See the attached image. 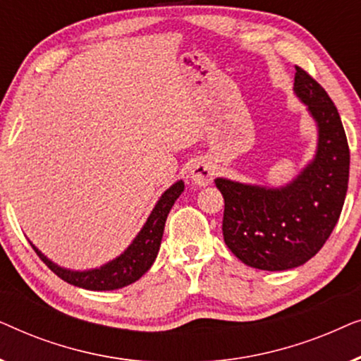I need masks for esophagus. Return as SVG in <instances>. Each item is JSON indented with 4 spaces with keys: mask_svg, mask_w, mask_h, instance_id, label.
<instances>
[{
    "mask_svg": "<svg viewBox=\"0 0 361 361\" xmlns=\"http://www.w3.org/2000/svg\"><path fill=\"white\" fill-rule=\"evenodd\" d=\"M190 179L194 184L197 185H209L212 180H214V176H215V169L212 167V164L209 161H195L194 164H192L190 171Z\"/></svg>",
    "mask_w": 361,
    "mask_h": 361,
    "instance_id": "34e87169",
    "label": "esophagus"
}]
</instances>
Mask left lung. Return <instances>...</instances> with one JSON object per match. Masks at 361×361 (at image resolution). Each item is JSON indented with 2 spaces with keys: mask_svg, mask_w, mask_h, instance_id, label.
<instances>
[{
  "mask_svg": "<svg viewBox=\"0 0 361 361\" xmlns=\"http://www.w3.org/2000/svg\"><path fill=\"white\" fill-rule=\"evenodd\" d=\"M294 92L317 123V152L279 189L215 179L225 200L224 240L251 268L284 271L304 264L329 240L348 189L350 149L337 106L304 68L295 66Z\"/></svg>",
  "mask_w": 361,
  "mask_h": 361,
  "instance_id": "left-lung-1",
  "label": "left lung"
}]
</instances>
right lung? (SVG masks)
<instances>
[{
  "instance_id": "1",
  "label": "right lung",
  "mask_w": 361,
  "mask_h": 361,
  "mask_svg": "<svg viewBox=\"0 0 361 361\" xmlns=\"http://www.w3.org/2000/svg\"><path fill=\"white\" fill-rule=\"evenodd\" d=\"M182 192H184V182L182 180H177L174 185H171L157 200L149 219L146 220L145 226L133 240V243L125 250V253H121L118 258L100 266V268L88 271H71L61 268L51 259H47V256H44L32 243L31 246L39 258L46 263L47 268L68 284L88 290H113L125 288V286H130L140 279L154 263L161 246L162 233H164L166 219Z\"/></svg>"
}]
</instances>
